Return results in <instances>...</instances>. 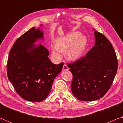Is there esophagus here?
Wrapping results in <instances>:
<instances>
[{
    "label": "esophagus",
    "instance_id": "34e87169",
    "mask_svg": "<svg viewBox=\"0 0 123 123\" xmlns=\"http://www.w3.org/2000/svg\"><path fill=\"white\" fill-rule=\"evenodd\" d=\"M68 69H69V68H68V66L66 65V64H64L63 66L62 70H63V71H65V70H68Z\"/></svg>",
    "mask_w": 123,
    "mask_h": 123
}]
</instances>
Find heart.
<instances>
[{"mask_svg": "<svg viewBox=\"0 0 123 123\" xmlns=\"http://www.w3.org/2000/svg\"><path fill=\"white\" fill-rule=\"evenodd\" d=\"M80 36V33L74 32L59 39L56 45L52 48L53 53L60 57L61 52H65L70 47L67 53L68 56L73 60L78 59L84 51L87 44L86 37Z\"/></svg>", "mask_w": 123, "mask_h": 123, "instance_id": "obj_1", "label": "heart"}]
</instances>
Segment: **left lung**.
<instances>
[{
	"label": "left lung",
	"mask_w": 123,
	"mask_h": 123,
	"mask_svg": "<svg viewBox=\"0 0 123 123\" xmlns=\"http://www.w3.org/2000/svg\"><path fill=\"white\" fill-rule=\"evenodd\" d=\"M94 36V46L86 56L67 64L73 75L72 92L81 101H94L103 97L117 72L118 60L111 43L97 31Z\"/></svg>",
	"instance_id": "left-lung-1"
}]
</instances>
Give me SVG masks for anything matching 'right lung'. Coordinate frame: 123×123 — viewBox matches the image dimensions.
Returning a JSON list of instances; mask_svg holds the SVG:
<instances>
[{
  "mask_svg": "<svg viewBox=\"0 0 123 123\" xmlns=\"http://www.w3.org/2000/svg\"><path fill=\"white\" fill-rule=\"evenodd\" d=\"M39 38H43V32L35 27L22 35L10 50L7 63L8 79L16 92L32 102L46 98L64 64L53 63L46 48L33 44Z\"/></svg>",
  "mask_w": 123,
  "mask_h": 123,
  "instance_id": "1",
  "label": "right lung"
}]
</instances>
